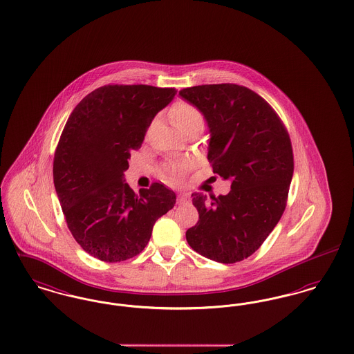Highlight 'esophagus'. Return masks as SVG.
Masks as SVG:
<instances>
[{
    "instance_id": "esophagus-1",
    "label": "esophagus",
    "mask_w": 354,
    "mask_h": 354,
    "mask_svg": "<svg viewBox=\"0 0 354 354\" xmlns=\"http://www.w3.org/2000/svg\"><path fill=\"white\" fill-rule=\"evenodd\" d=\"M188 202H189V196H188L187 194L180 192V194L178 195V203H179V205H186Z\"/></svg>"
}]
</instances>
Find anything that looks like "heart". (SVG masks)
I'll list each match as a JSON object with an SVG mask.
<instances>
[{
    "mask_svg": "<svg viewBox=\"0 0 354 354\" xmlns=\"http://www.w3.org/2000/svg\"><path fill=\"white\" fill-rule=\"evenodd\" d=\"M169 116L172 123L183 133L195 127H203V116L201 111L196 106L186 102H178L172 105L169 111ZM188 166L189 165L187 162L171 163L165 167L163 176L169 180H176L182 176V174L187 169Z\"/></svg>",
    "mask_w": 354,
    "mask_h": 354,
    "instance_id": "heart-1",
    "label": "heart"
}]
</instances>
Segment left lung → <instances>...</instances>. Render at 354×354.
<instances>
[{
    "instance_id": "1",
    "label": "left lung",
    "mask_w": 354,
    "mask_h": 354,
    "mask_svg": "<svg viewBox=\"0 0 354 354\" xmlns=\"http://www.w3.org/2000/svg\"><path fill=\"white\" fill-rule=\"evenodd\" d=\"M208 127L207 159L231 182L227 195L192 194L198 223L188 245L219 263H235L259 249L279 222L294 162L290 138L259 95L236 84H207L179 91Z\"/></svg>"
}]
</instances>
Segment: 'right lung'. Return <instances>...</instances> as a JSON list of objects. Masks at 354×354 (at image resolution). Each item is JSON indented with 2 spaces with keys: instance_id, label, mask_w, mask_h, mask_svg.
<instances>
[{
  "instance_id": "obj_1",
  "label": "right lung",
  "mask_w": 354,
  "mask_h": 354,
  "mask_svg": "<svg viewBox=\"0 0 354 354\" xmlns=\"http://www.w3.org/2000/svg\"><path fill=\"white\" fill-rule=\"evenodd\" d=\"M174 88L104 85L72 111L53 160V182L76 242L104 262L142 252L155 222L175 206L176 195L160 183H125L131 151L145 140L158 112L175 97Z\"/></svg>"
}]
</instances>
